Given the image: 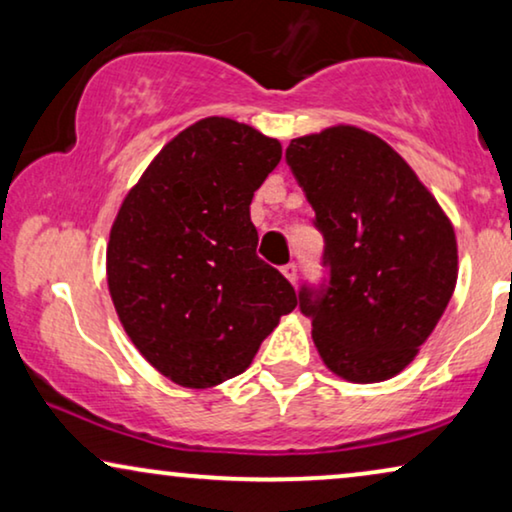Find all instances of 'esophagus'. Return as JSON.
<instances>
[{
    "mask_svg": "<svg viewBox=\"0 0 512 512\" xmlns=\"http://www.w3.org/2000/svg\"><path fill=\"white\" fill-rule=\"evenodd\" d=\"M282 272H284V277L289 279L291 284H296V279H298V265L296 263H286L284 268H282Z\"/></svg>",
    "mask_w": 512,
    "mask_h": 512,
    "instance_id": "obj_1",
    "label": "esophagus"
}]
</instances>
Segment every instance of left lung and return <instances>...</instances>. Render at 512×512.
Returning <instances> with one entry per match:
<instances>
[{
  "label": "left lung",
  "mask_w": 512,
  "mask_h": 512,
  "mask_svg": "<svg viewBox=\"0 0 512 512\" xmlns=\"http://www.w3.org/2000/svg\"><path fill=\"white\" fill-rule=\"evenodd\" d=\"M286 163L324 235L326 277L298 291L321 359L352 382L401 373L457 284L450 221L410 165L361 128L293 139Z\"/></svg>",
  "instance_id": "left-lung-1"
}]
</instances>
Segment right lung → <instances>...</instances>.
Masks as SVG:
<instances>
[{
	"label": "right lung",
	"instance_id": "1",
	"mask_svg": "<svg viewBox=\"0 0 512 512\" xmlns=\"http://www.w3.org/2000/svg\"><path fill=\"white\" fill-rule=\"evenodd\" d=\"M282 146L230 118L179 132L123 200L107 247L118 319L153 368L205 389L244 373L298 305L256 256L249 205Z\"/></svg>",
	"mask_w": 512,
	"mask_h": 512
}]
</instances>
